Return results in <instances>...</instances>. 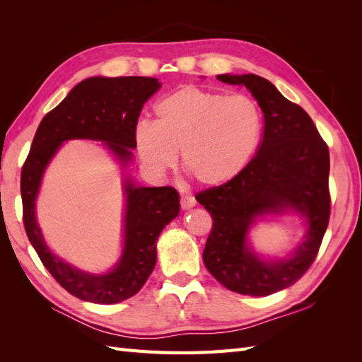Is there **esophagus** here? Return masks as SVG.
<instances>
[{"label":"esophagus","instance_id":"obj_1","mask_svg":"<svg viewBox=\"0 0 362 362\" xmlns=\"http://www.w3.org/2000/svg\"><path fill=\"white\" fill-rule=\"evenodd\" d=\"M196 205V201H194V198L193 196H182L181 198V208L182 210H190V208H193Z\"/></svg>","mask_w":362,"mask_h":362}]
</instances>
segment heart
<instances>
[{
	"instance_id": "1",
	"label": "heart",
	"mask_w": 362,
	"mask_h": 362,
	"mask_svg": "<svg viewBox=\"0 0 362 362\" xmlns=\"http://www.w3.org/2000/svg\"><path fill=\"white\" fill-rule=\"evenodd\" d=\"M157 120H140L136 149L145 166L163 173L181 151V168L201 187H218L245 170L258 148L262 113L254 98L187 84L156 105Z\"/></svg>"
}]
</instances>
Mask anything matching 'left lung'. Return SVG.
Instances as JSON below:
<instances>
[{
	"instance_id": "1",
	"label": "left lung",
	"mask_w": 362,
	"mask_h": 362,
	"mask_svg": "<svg viewBox=\"0 0 362 362\" xmlns=\"http://www.w3.org/2000/svg\"><path fill=\"white\" fill-rule=\"evenodd\" d=\"M217 80L247 87L264 113V131L257 156L238 177L196 194L213 218L204 264L228 290L267 296L298 282L319 254L331 214L329 149L310 115L269 80L255 74ZM287 209L307 218L304 243L290 259L261 260L247 246L250 225Z\"/></svg>"
}]
</instances>
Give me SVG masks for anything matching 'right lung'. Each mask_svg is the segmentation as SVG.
<instances>
[{"mask_svg": "<svg viewBox=\"0 0 362 362\" xmlns=\"http://www.w3.org/2000/svg\"><path fill=\"white\" fill-rule=\"evenodd\" d=\"M149 76H92L76 84L45 115L36 131L21 172V196L25 233L42 264L60 286L81 300L112 305L134 296L145 286L157 261L156 242L180 213V194L173 187H137L124 182L127 198L124 250L113 270L92 275L64 262L47 246L36 221V198L47 166L63 141H104L125 168L136 148L134 129L144 104L160 89Z\"/></svg>", "mask_w": 362, "mask_h": 362, "instance_id": "1", "label": "right lung"}]
</instances>
